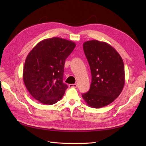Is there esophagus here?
Listing matches in <instances>:
<instances>
[{
	"instance_id": "obj_1",
	"label": "esophagus",
	"mask_w": 146,
	"mask_h": 146,
	"mask_svg": "<svg viewBox=\"0 0 146 146\" xmlns=\"http://www.w3.org/2000/svg\"><path fill=\"white\" fill-rule=\"evenodd\" d=\"M78 87L77 84H70L69 87H74V88H77Z\"/></svg>"
}]
</instances>
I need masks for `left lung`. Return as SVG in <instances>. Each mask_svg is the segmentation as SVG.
Masks as SVG:
<instances>
[{
	"label": "left lung",
	"mask_w": 146,
	"mask_h": 146,
	"mask_svg": "<svg viewBox=\"0 0 146 146\" xmlns=\"http://www.w3.org/2000/svg\"><path fill=\"white\" fill-rule=\"evenodd\" d=\"M85 55L90 66V89L82 96L87 105L99 108L111 104L120 95L125 82L124 63L111 45L97 40L84 42Z\"/></svg>",
	"instance_id": "left-lung-1"
}]
</instances>
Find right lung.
<instances>
[{"mask_svg": "<svg viewBox=\"0 0 146 146\" xmlns=\"http://www.w3.org/2000/svg\"><path fill=\"white\" fill-rule=\"evenodd\" d=\"M74 42L54 37L35 46L25 62L23 79L30 95L45 105L60 100L68 86L63 82L65 61L76 47Z\"/></svg>", "mask_w": 146, "mask_h": 146, "instance_id": "1", "label": "right lung"}]
</instances>
